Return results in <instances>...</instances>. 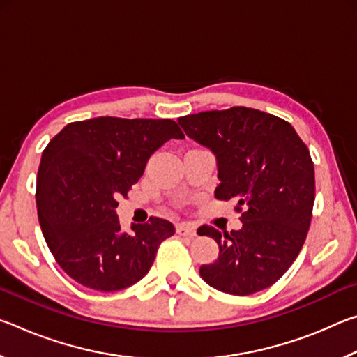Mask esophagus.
<instances>
[{
	"label": "esophagus",
	"instance_id": "esophagus-1",
	"mask_svg": "<svg viewBox=\"0 0 357 357\" xmlns=\"http://www.w3.org/2000/svg\"><path fill=\"white\" fill-rule=\"evenodd\" d=\"M176 233L181 234V236H187V238H193L197 236V229L195 227L192 225V223H178L176 225Z\"/></svg>",
	"mask_w": 357,
	"mask_h": 357
}]
</instances>
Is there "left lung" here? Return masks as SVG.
<instances>
[{"mask_svg": "<svg viewBox=\"0 0 357 357\" xmlns=\"http://www.w3.org/2000/svg\"><path fill=\"white\" fill-rule=\"evenodd\" d=\"M178 123L215 154V198L234 200L243 213L238 231L198 228L219 244V258L202 266V279L236 296L274 285L299 255L310 227L315 170L309 148L285 119L255 108L202 112Z\"/></svg>", "mask_w": 357, "mask_h": 357, "instance_id": "left-lung-1", "label": "left lung"}]
</instances>
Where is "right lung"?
I'll return each instance as SVG.
<instances>
[{
    "label": "right lung",
    "instance_id": "right-lung-1",
    "mask_svg": "<svg viewBox=\"0 0 357 357\" xmlns=\"http://www.w3.org/2000/svg\"><path fill=\"white\" fill-rule=\"evenodd\" d=\"M184 138L173 119L100 116L66 126L42 153L36 203L45 243L63 271L83 287L118 291L134 285L154 263L172 222L121 231L118 198L128 197L154 151Z\"/></svg>",
    "mask_w": 357,
    "mask_h": 357
}]
</instances>
